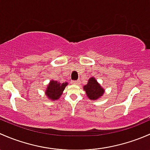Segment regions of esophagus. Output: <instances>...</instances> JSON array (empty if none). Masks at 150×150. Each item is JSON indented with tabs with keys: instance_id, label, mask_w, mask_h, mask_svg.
Returning a JSON list of instances; mask_svg holds the SVG:
<instances>
[{
	"instance_id": "obj_1",
	"label": "esophagus",
	"mask_w": 150,
	"mask_h": 150,
	"mask_svg": "<svg viewBox=\"0 0 150 150\" xmlns=\"http://www.w3.org/2000/svg\"><path fill=\"white\" fill-rule=\"evenodd\" d=\"M71 83H72V84H76V85L79 84V81H72Z\"/></svg>"
}]
</instances>
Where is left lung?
<instances>
[{"label":"left lung","mask_w":150,"mask_h":150,"mask_svg":"<svg viewBox=\"0 0 150 150\" xmlns=\"http://www.w3.org/2000/svg\"><path fill=\"white\" fill-rule=\"evenodd\" d=\"M84 89L89 99L96 100L103 96L104 94V89L100 86L94 77H91L88 80V83L84 86Z\"/></svg>","instance_id":"obj_1"}]
</instances>
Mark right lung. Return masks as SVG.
Instances as JSON below:
<instances>
[{"label": "right lung", "mask_w": 150, "mask_h": 150, "mask_svg": "<svg viewBox=\"0 0 150 150\" xmlns=\"http://www.w3.org/2000/svg\"><path fill=\"white\" fill-rule=\"evenodd\" d=\"M68 83H60L58 81L51 80L47 86L45 90V95L50 100H56L60 98L62 95L65 87L67 86Z\"/></svg>", "instance_id": "add662e5"}]
</instances>
